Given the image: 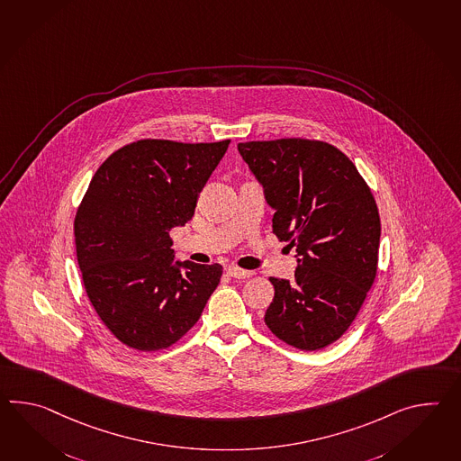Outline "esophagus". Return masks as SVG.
I'll list each match as a JSON object with an SVG mask.
<instances>
[{"label":"esophagus","mask_w":461,"mask_h":461,"mask_svg":"<svg viewBox=\"0 0 461 461\" xmlns=\"http://www.w3.org/2000/svg\"><path fill=\"white\" fill-rule=\"evenodd\" d=\"M226 275L231 277H238V279H243V277L253 276V273H251V271H246V269H241V267H226Z\"/></svg>","instance_id":"esophagus-1"}]
</instances>
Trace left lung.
Returning a JSON list of instances; mask_svg holds the SVG:
<instances>
[{"label":"left lung","instance_id":"8db88e82","mask_svg":"<svg viewBox=\"0 0 461 461\" xmlns=\"http://www.w3.org/2000/svg\"><path fill=\"white\" fill-rule=\"evenodd\" d=\"M275 208L273 233L294 246V279L269 281V330L301 350L336 342L357 318L377 275L380 216L356 165L322 140L238 143Z\"/></svg>","mask_w":461,"mask_h":461}]
</instances>
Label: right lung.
Segmentation results:
<instances>
[{
    "label": "right lung",
    "mask_w": 461,
    "mask_h": 461,
    "mask_svg": "<svg viewBox=\"0 0 461 461\" xmlns=\"http://www.w3.org/2000/svg\"><path fill=\"white\" fill-rule=\"evenodd\" d=\"M228 145L142 139L94 174L74 220L77 263L97 316L127 348L174 346L220 283L218 263H174L168 231L192 220Z\"/></svg>",
    "instance_id": "obj_1"
}]
</instances>
